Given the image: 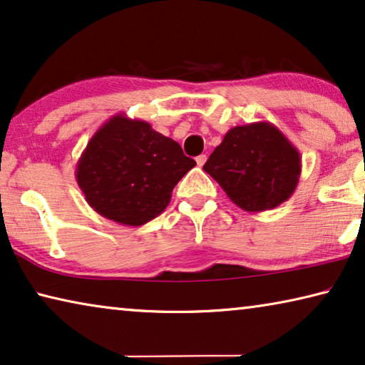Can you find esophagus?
<instances>
[{
	"label": "esophagus",
	"instance_id": "34e87169",
	"mask_svg": "<svg viewBox=\"0 0 365 365\" xmlns=\"http://www.w3.org/2000/svg\"><path fill=\"white\" fill-rule=\"evenodd\" d=\"M207 161V156L205 155H199L197 158H195V163H197V166H204Z\"/></svg>",
	"mask_w": 365,
	"mask_h": 365
}]
</instances>
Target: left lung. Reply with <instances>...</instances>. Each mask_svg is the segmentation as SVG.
I'll return each instance as SVG.
<instances>
[{
  "instance_id": "left-lung-1",
  "label": "left lung",
  "mask_w": 365,
  "mask_h": 365,
  "mask_svg": "<svg viewBox=\"0 0 365 365\" xmlns=\"http://www.w3.org/2000/svg\"><path fill=\"white\" fill-rule=\"evenodd\" d=\"M228 199L246 212L271 210L290 199L302 173V158L271 122L237 125L204 165Z\"/></svg>"
}]
</instances>
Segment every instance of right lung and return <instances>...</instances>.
I'll list each match as a JSON object with an SVG mask.
<instances>
[{"label": "right lung", "instance_id": "right-lung-1", "mask_svg": "<svg viewBox=\"0 0 365 365\" xmlns=\"http://www.w3.org/2000/svg\"><path fill=\"white\" fill-rule=\"evenodd\" d=\"M194 166L175 140L148 122L117 114L89 140L75 176L99 215L140 227L166 209L173 189Z\"/></svg>", "mask_w": 365, "mask_h": 365}]
</instances>
